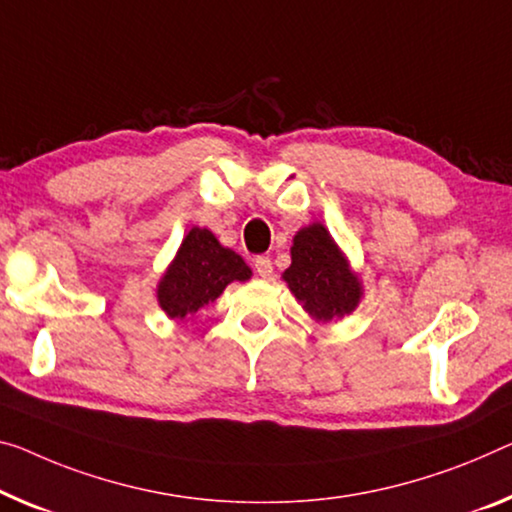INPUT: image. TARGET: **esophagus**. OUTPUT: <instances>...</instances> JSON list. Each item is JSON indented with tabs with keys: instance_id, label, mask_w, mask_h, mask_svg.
I'll list each match as a JSON object with an SVG mask.
<instances>
[{
	"instance_id": "34e87169",
	"label": "esophagus",
	"mask_w": 512,
	"mask_h": 512,
	"mask_svg": "<svg viewBox=\"0 0 512 512\" xmlns=\"http://www.w3.org/2000/svg\"><path fill=\"white\" fill-rule=\"evenodd\" d=\"M254 267H256L258 277H263V279H270L272 277V261L267 256L254 258Z\"/></svg>"
}]
</instances>
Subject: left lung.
<instances>
[{
  "label": "left lung",
  "mask_w": 512,
  "mask_h": 512,
  "mask_svg": "<svg viewBox=\"0 0 512 512\" xmlns=\"http://www.w3.org/2000/svg\"><path fill=\"white\" fill-rule=\"evenodd\" d=\"M281 279L318 325H332L350 316L364 297L361 277L320 222L302 226L295 233L290 267Z\"/></svg>",
  "instance_id": "8db88e82"
}]
</instances>
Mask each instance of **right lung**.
I'll use <instances>...</instances> for the list:
<instances>
[{
  "mask_svg": "<svg viewBox=\"0 0 512 512\" xmlns=\"http://www.w3.org/2000/svg\"><path fill=\"white\" fill-rule=\"evenodd\" d=\"M249 279L251 267L245 258L224 247L210 229L192 226L157 281L155 297L167 318L185 322L215 302L229 283Z\"/></svg>",
  "mask_w": 512,
  "mask_h": 512,
  "instance_id": "1",
  "label": "right lung"
}]
</instances>
